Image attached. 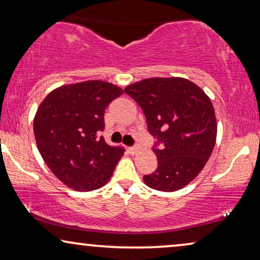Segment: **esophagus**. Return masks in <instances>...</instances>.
Masks as SVG:
<instances>
[{
	"label": "esophagus",
	"instance_id": "obj_1",
	"mask_svg": "<svg viewBox=\"0 0 260 260\" xmlns=\"http://www.w3.org/2000/svg\"><path fill=\"white\" fill-rule=\"evenodd\" d=\"M137 147H130V148H127V150H129V152L131 155H135L137 152Z\"/></svg>",
	"mask_w": 260,
	"mask_h": 260
}]
</instances>
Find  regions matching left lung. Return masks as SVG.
<instances>
[{
    "mask_svg": "<svg viewBox=\"0 0 260 260\" xmlns=\"http://www.w3.org/2000/svg\"><path fill=\"white\" fill-rule=\"evenodd\" d=\"M124 92L141 106L149 133L156 138L152 150L158 166L143 176L144 183L161 191L187 186L204 169L215 145L211 99L183 78H149L129 85Z\"/></svg>",
    "mask_w": 260,
    "mask_h": 260,
    "instance_id": "1",
    "label": "left lung"
}]
</instances>
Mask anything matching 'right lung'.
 I'll use <instances>...</instances> for the list:
<instances>
[{"label": "right lung", "mask_w": 260, "mask_h": 260, "mask_svg": "<svg viewBox=\"0 0 260 260\" xmlns=\"http://www.w3.org/2000/svg\"><path fill=\"white\" fill-rule=\"evenodd\" d=\"M123 90L102 80L65 85L52 91L38 108L34 135L39 151L52 173L77 191L108 183L124 154L104 137L105 109Z\"/></svg>", "instance_id": "obj_1"}]
</instances>
